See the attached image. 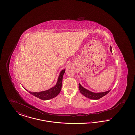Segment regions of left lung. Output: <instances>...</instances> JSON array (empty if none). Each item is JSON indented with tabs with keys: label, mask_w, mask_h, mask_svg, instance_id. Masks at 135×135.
<instances>
[{
	"label": "left lung",
	"mask_w": 135,
	"mask_h": 135,
	"mask_svg": "<svg viewBox=\"0 0 135 135\" xmlns=\"http://www.w3.org/2000/svg\"><path fill=\"white\" fill-rule=\"evenodd\" d=\"M110 49L111 52H112L111 46L110 47ZM79 90H80V92L84 95V96H85L88 98L90 99H93V100H98V99L101 98L102 97L107 95L111 90H110L108 91H105V92L96 93H94L90 90H86L80 84H79Z\"/></svg>",
	"instance_id": "8db88e82"
}]
</instances>
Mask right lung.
<instances>
[{"mask_svg":"<svg viewBox=\"0 0 135 135\" xmlns=\"http://www.w3.org/2000/svg\"><path fill=\"white\" fill-rule=\"evenodd\" d=\"M65 72V69L61 71L60 73V75L58 77V81L56 84L52 88L49 90L42 91L40 92H32L28 91L25 88V90L28 91L30 94H32L34 96L36 97L39 99L42 100H47L52 99L58 96V94L60 93L62 88V83L63 75Z\"/></svg>","mask_w":135,"mask_h":135,"instance_id":"obj_1","label":"right lung"}]
</instances>
